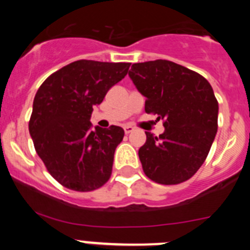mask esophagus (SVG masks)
Wrapping results in <instances>:
<instances>
[{
    "instance_id": "obj_1",
    "label": "esophagus",
    "mask_w": 250,
    "mask_h": 250,
    "mask_svg": "<svg viewBox=\"0 0 250 250\" xmlns=\"http://www.w3.org/2000/svg\"><path fill=\"white\" fill-rule=\"evenodd\" d=\"M124 130H125V134H130V132L134 131V127L130 126V125H125V126H124Z\"/></svg>"
}]
</instances>
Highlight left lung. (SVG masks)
Listing matches in <instances>:
<instances>
[{
    "mask_svg": "<svg viewBox=\"0 0 250 250\" xmlns=\"http://www.w3.org/2000/svg\"><path fill=\"white\" fill-rule=\"evenodd\" d=\"M129 76L144 95L145 111L165 131L146 134L139 149L145 175L158 184L187 182L207 159L218 130V101L207 79L182 65L155 60L132 63Z\"/></svg>",
    "mask_w": 250,
    "mask_h": 250,
    "instance_id": "left-lung-1",
    "label": "left lung"
}]
</instances>
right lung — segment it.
Returning a JSON list of instances; mask_svg holds the SVG:
<instances>
[{"instance_id": "1", "label": "right lung", "mask_w": 250, "mask_h": 250, "mask_svg": "<svg viewBox=\"0 0 250 250\" xmlns=\"http://www.w3.org/2000/svg\"><path fill=\"white\" fill-rule=\"evenodd\" d=\"M129 62L79 60L43 81L34 99L28 130L48 173L75 191H91L111 176L124 130L91 129L92 106L126 76Z\"/></svg>"}]
</instances>
